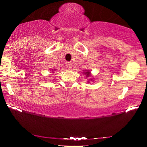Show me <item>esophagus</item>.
Listing matches in <instances>:
<instances>
[{"mask_svg": "<svg viewBox=\"0 0 147 147\" xmlns=\"http://www.w3.org/2000/svg\"><path fill=\"white\" fill-rule=\"evenodd\" d=\"M65 65L67 66V67L69 68V69H71L72 67V64H71V63H70V62H66Z\"/></svg>", "mask_w": 147, "mask_h": 147, "instance_id": "esophagus-1", "label": "esophagus"}]
</instances>
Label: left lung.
I'll use <instances>...</instances> for the list:
<instances>
[{"label":"left lung","mask_w":147,"mask_h":147,"mask_svg":"<svg viewBox=\"0 0 147 147\" xmlns=\"http://www.w3.org/2000/svg\"><path fill=\"white\" fill-rule=\"evenodd\" d=\"M84 74H85V75L87 76V77H89V76H90V71H84Z\"/></svg>","instance_id":"1"}]
</instances>
